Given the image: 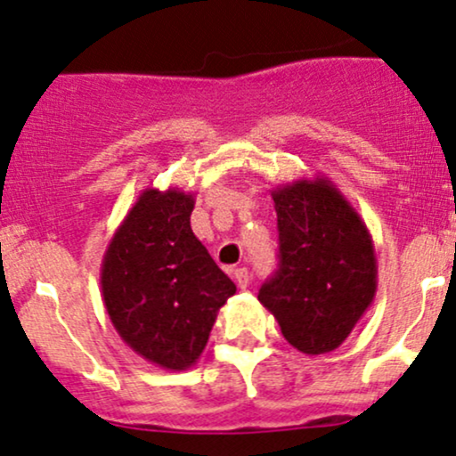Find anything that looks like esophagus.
Returning <instances> with one entry per match:
<instances>
[{"label":"esophagus","instance_id":"1","mask_svg":"<svg viewBox=\"0 0 456 456\" xmlns=\"http://www.w3.org/2000/svg\"><path fill=\"white\" fill-rule=\"evenodd\" d=\"M234 282H237L239 289H248V286H249V271L245 267L234 269Z\"/></svg>","mask_w":456,"mask_h":456}]
</instances>
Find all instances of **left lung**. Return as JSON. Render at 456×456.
Instances as JSON below:
<instances>
[{"label": "left lung", "instance_id": "obj_1", "mask_svg": "<svg viewBox=\"0 0 456 456\" xmlns=\"http://www.w3.org/2000/svg\"><path fill=\"white\" fill-rule=\"evenodd\" d=\"M280 232L278 271L258 301L297 351L338 349L377 293V258L364 219L325 176L271 191Z\"/></svg>", "mask_w": 456, "mask_h": 456}]
</instances>
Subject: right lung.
<instances>
[{"instance_id": "obj_1", "label": "right lung", "mask_w": 456, "mask_h": 456, "mask_svg": "<svg viewBox=\"0 0 456 456\" xmlns=\"http://www.w3.org/2000/svg\"><path fill=\"white\" fill-rule=\"evenodd\" d=\"M193 193L176 187L144 189L101 265V293L116 331L166 370L196 364L219 308L237 293L193 234Z\"/></svg>"}]
</instances>
